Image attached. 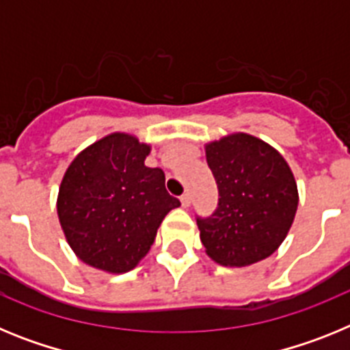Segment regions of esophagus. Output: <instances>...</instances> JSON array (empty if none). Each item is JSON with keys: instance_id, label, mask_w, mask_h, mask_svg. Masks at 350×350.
<instances>
[{"instance_id": "1", "label": "esophagus", "mask_w": 350, "mask_h": 350, "mask_svg": "<svg viewBox=\"0 0 350 350\" xmlns=\"http://www.w3.org/2000/svg\"><path fill=\"white\" fill-rule=\"evenodd\" d=\"M180 203H182V206H184V208H187V206L191 205V196L187 193L185 194H182L180 196Z\"/></svg>"}]
</instances>
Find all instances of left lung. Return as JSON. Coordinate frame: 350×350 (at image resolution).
<instances>
[{
  "mask_svg": "<svg viewBox=\"0 0 350 350\" xmlns=\"http://www.w3.org/2000/svg\"><path fill=\"white\" fill-rule=\"evenodd\" d=\"M206 163L217 182L219 203L196 217L206 254L222 267H249L284 242L298 208L289 165L271 145L245 133L210 142Z\"/></svg>",
  "mask_w": 350,
  "mask_h": 350,
  "instance_id": "1",
  "label": "left lung"
}]
</instances>
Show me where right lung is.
Returning <instances> with one entry per match:
<instances>
[{
  "instance_id": "right-lung-1",
  "label": "right lung",
  "mask_w": 350,
  "mask_h": 350,
  "mask_svg": "<svg viewBox=\"0 0 350 350\" xmlns=\"http://www.w3.org/2000/svg\"><path fill=\"white\" fill-rule=\"evenodd\" d=\"M147 144L126 133L94 142L71 161L57 196V215L79 259L108 273L137 267L170 210L180 206L165 172L145 166Z\"/></svg>"
}]
</instances>
